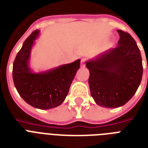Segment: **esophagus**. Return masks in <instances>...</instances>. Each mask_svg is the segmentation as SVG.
I'll return each mask as SVG.
<instances>
[{
    "label": "esophagus",
    "instance_id": "34e87169",
    "mask_svg": "<svg viewBox=\"0 0 148 148\" xmlns=\"http://www.w3.org/2000/svg\"><path fill=\"white\" fill-rule=\"evenodd\" d=\"M86 60L85 59V58L82 59L81 60V66L82 67L85 66V65H86Z\"/></svg>",
    "mask_w": 148,
    "mask_h": 148
}]
</instances>
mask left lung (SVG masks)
<instances>
[{
	"instance_id": "obj_1",
	"label": "left lung",
	"mask_w": 148,
	"mask_h": 148,
	"mask_svg": "<svg viewBox=\"0 0 148 148\" xmlns=\"http://www.w3.org/2000/svg\"><path fill=\"white\" fill-rule=\"evenodd\" d=\"M117 31L120 36L118 47L101 53L86 64L90 73L91 95L103 108H118L127 103L142 79V58L135 40L126 32Z\"/></svg>"
}]
</instances>
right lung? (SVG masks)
Listing matches in <instances>:
<instances>
[{
  "label": "right lung",
  "instance_id": "add662e5",
  "mask_svg": "<svg viewBox=\"0 0 148 148\" xmlns=\"http://www.w3.org/2000/svg\"><path fill=\"white\" fill-rule=\"evenodd\" d=\"M39 34V29L33 32L16 54L13 65V80L19 95L27 104L47 110L64 101L80 67V60L43 72H34L29 67V60Z\"/></svg>",
  "mask_w": 148,
  "mask_h": 148
}]
</instances>
